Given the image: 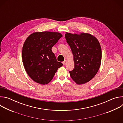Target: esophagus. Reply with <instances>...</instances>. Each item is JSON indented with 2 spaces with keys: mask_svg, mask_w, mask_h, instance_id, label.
<instances>
[{
  "mask_svg": "<svg viewBox=\"0 0 123 123\" xmlns=\"http://www.w3.org/2000/svg\"><path fill=\"white\" fill-rule=\"evenodd\" d=\"M67 60H65L64 62H63V65H65L67 64Z\"/></svg>",
  "mask_w": 123,
  "mask_h": 123,
  "instance_id": "34e87169",
  "label": "esophagus"
}]
</instances>
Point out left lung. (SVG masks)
<instances>
[{
    "mask_svg": "<svg viewBox=\"0 0 123 123\" xmlns=\"http://www.w3.org/2000/svg\"><path fill=\"white\" fill-rule=\"evenodd\" d=\"M65 38L74 62V68L69 71L70 76L78 85L88 82L96 74L101 65L102 51L98 40L92 35L83 32H67Z\"/></svg>",
    "mask_w": 123,
    "mask_h": 123,
    "instance_id": "left-lung-1",
    "label": "left lung"
}]
</instances>
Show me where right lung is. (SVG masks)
<instances>
[{
    "instance_id": "1",
    "label": "right lung",
    "mask_w": 123,
    "mask_h": 123,
    "mask_svg": "<svg viewBox=\"0 0 123 123\" xmlns=\"http://www.w3.org/2000/svg\"><path fill=\"white\" fill-rule=\"evenodd\" d=\"M62 37L59 32L43 31L31 34L22 51L24 67L28 75L41 85L48 84L63 64L57 61L51 49Z\"/></svg>"
}]
</instances>
